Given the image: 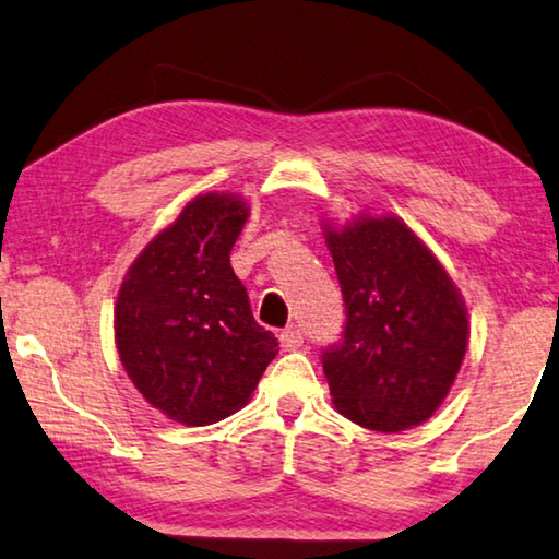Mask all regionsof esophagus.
I'll return each mask as SVG.
<instances>
[{"instance_id": "34e87169", "label": "esophagus", "mask_w": 559, "mask_h": 559, "mask_svg": "<svg viewBox=\"0 0 559 559\" xmlns=\"http://www.w3.org/2000/svg\"><path fill=\"white\" fill-rule=\"evenodd\" d=\"M280 342H282V346H285V352H295L301 344H305V334H301V329L297 324H289L285 332L280 334Z\"/></svg>"}]
</instances>
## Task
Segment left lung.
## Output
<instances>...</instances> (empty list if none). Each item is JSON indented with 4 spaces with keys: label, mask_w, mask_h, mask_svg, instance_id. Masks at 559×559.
I'll list each match as a JSON object with an SVG mask.
<instances>
[{
    "label": "left lung",
    "mask_w": 559,
    "mask_h": 559,
    "mask_svg": "<svg viewBox=\"0 0 559 559\" xmlns=\"http://www.w3.org/2000/svg\"><path fill=\"white\" fill-rule=\"evenodd\" d=\"M346 326L322 352L332 404L354 424L399 433L436 414L468 349V309L404 219L324 223Z\"/></svg>",
    "instance_id": "1"
}]
</instances>
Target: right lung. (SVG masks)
<instances>
[{
	"label": "right lung",
	"mask_w": 559,
	"mask_h": 559,
	"mask_svg": "<svg viewBox=\"0 0 559 559\" xmlns=\"http://www.w3.org/2000/svg\"><path fill=\"white\" fill-rule=\"evenodd\" d=\"M247 215L240 195L193 198L118 289L116 349L128 379L178 424H217L247 406L280 352L230 264Z\"/></svg>",
	"instance_id": "1"
}]
</instances>
